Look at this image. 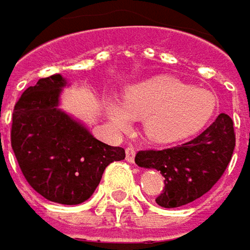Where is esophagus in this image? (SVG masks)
<instances>
[{"label":"esophagus","mask_w":250,"mask_h":250,"mask_svg":"<svg viewBox=\"0 0 250 250\" xmlns=\"http://www.w3.org/2000/svg\"><path fill=\"white\" fill-rule=\"evenodd\" d=\"M125 153H126V160L128 162H133L135 160V155H136V152H135V149L129 146V147H126V150H125Z\"/></svg>","instance_id":"1"}]
</instances>
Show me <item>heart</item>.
<instances>
[{
	"label": "heart",
	"mask_w": 250,
	"mask_h": 250,
	"mask_svg": "<svg viewBox=\"0 0 250 250\" xmlns=\"http://www.w3.org/2000/svg\"><path fill=\"white\" fill-rule=\"evenodd\" d=\"M217 108L215 93L159 76L126 88L124 103L108 101L106 112L117 131H128L133 119H144L145 135L152 142L170 144L203 129Z\"/></svg>",
	"instance_id": "obj_1"
}]
</instances>
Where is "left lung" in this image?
<instances>
[{
	"label": "left lung",
	"instance_id": "8db88e82",
	"mask_svg": "<svg viewBox=\"0 0 250 250\" xmlns=\"http://www.w3.org/2000/svg\"><path fill=\"white\" fill-rule=\"evenodd\" d=\"M233 149V122L227 114H219L193 141L162 150H141L135 163L162 173L165 188L156 203L176 208L193 203L212 188L229 165Z\"/></svg>",
	"mask_w": 250,
	"mask_h": 250
}]
</instances>
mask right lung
<instances>
[{"label":"right lung","mask_w":250,"mask_h":250,"mask_svg":"<svg viewBox=\"0 0 250 250\" xmlns=\"http://www.w3.org/2000/svg\"><path fill=\"white\" fill-rule=\"evenodd\" d=\"M60 74L26 88L14 106L11 146L32 188L49 201L76 206L95 191L105 167L125 150L95 139L59 108Z\"/></svg>","instance_id":"add662e5"}]
</instances>
